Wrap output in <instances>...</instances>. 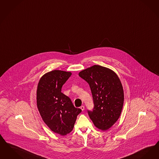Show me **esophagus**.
I'll use <instances>...</instances> for the list:
<instances>
[{
	"label": "esophagus",
	"mask_w": 159,
	"mask_h": 159,
	"mask_svg": "<svg viewBox=\"0 0 159 159\" xmlns=\"http://www.w3.org/2000/svg\"><path fill=\"white\" fill-rule=\"evenodd\" d=\"M80 109H81L82 111H84V106H81V107H80Z\"/></svg>",
	"instance_id": "obj_1"
}]
</instances>
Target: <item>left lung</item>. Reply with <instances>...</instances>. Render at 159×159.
Here are the masks:
<instances>
[{
    "label": "left lung",
    "instance_id": "left-lung-1",
    "mask_svg": "<svg viewBox=\"0 0 159 159\" xmlns=\"http://www.w3.org/2000/svg\"><path fill=\"white\" fill-rule=\"evenodd\" d=\"M79 76L89 83L94 103L90 118L96 127L106 131L121 115L124 104V90L120 78L113 70L94 65L81 71Z\"/></svg>",
    "mask_w": 159,
    "mask_h": 159
}]
</instances>
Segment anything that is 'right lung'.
Segmentation results:
<instances>
[{
    "label": "right lung",
    "instance_id": "1",
    "mask_svg": "<svg viewBox=\"0 0 159 159\" xmlns=\"http://www.w3.org/2000/svg\"><path fill=\"white\" fill-rule=\"evenodd\" d=\"M71 75V72L62 70L48 72L39 79L37 90V105L43 120L52 131L61 135L73 130L77 116L82 112L61 92Z\"/></svg>",
    "mask_w": 159,
    "mask_h": 159
}]
</instances>
